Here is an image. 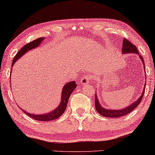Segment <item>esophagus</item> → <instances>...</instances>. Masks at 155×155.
I'll return each instance as SVG.
<instances>
[{
	"instance_id": "obj_1",
	"label": "esophagus",
	"mask_w": 155,
	"mask_h": 155,
	"mask_svg": "<svg viewBox=\"0 0 155 155\" xmlns=\"http://www.w3.org/2000/svg\"><path fill=\"white\" fill-rule=\"evenodd\" d=\"M80 82L82 85H85L89 83V78L87 75H84L82 78V80H80Z\"/></svg>"
}]
</instances>
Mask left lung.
<instances>
[{"mask_svg": "<svg viewBox=\"0 0 155 155\" xmlns=\"http://www.w3.org/2000/svg\"><path fill=\"white\" fill-rule=\"evenodd\" d=\"M128 53H133V54H137L139 55V51L137 49L135 45H134L133 43H131L128 40H127L126 38H124L123 41V46H122V54H128ZM139 57L141 58L144 67H145V63H144V60H143V58H142L140 55H139ZM145 88L146 87L145 86H144L143 92H142L141 95H140V97H139L138 100H137L136 101H135L133 104H132L131 105L128 106V107L124 108V109H121V110H110V109L103 108L102 106L100 105V101L98 100L97 96L95 94V106L96 110H97L101 115L106 117L116 118V117H120L127 115V114L132 112L134 109H135L137 106L140 104L141 101L142 100V97H143L144 92H145Z\"/></svg>", "mask_w": 155, "mask_h": 155, "instance_id": "obj_1", "label": "left lung"}]
</instances>
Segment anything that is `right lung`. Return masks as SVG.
<instances>
[{
	"label": "right lung",
	"mask_w": 155,
	"mask_h": 155,
	"mask_svg": "<svg viewBox=\"0 0 155 155\" xmlns=\"http://www.w3.org/2000/svg\"><path fill=\"white\" fill-rule=\"evenodd\" d=\"M44 39L45 38H39L35 40L34 41L29 43H27L26 45H25V46L17 53V54L15 55L14 60L12 61V67H13V65L14 63L16 62V61L18 60L22 55H23L25 53H27L28 51L35 49V47H38L40 42L43 41ZM76 87H77V85H76L75 81H72V82L66 84L62 91V99H61L60 105L58 106L55 110L51 111V112L47 114H44V115H43V114L42 115H34V114L26 112V111H25L23 109H22V110H23V112L25 114H27L28 116L31 117L32 119H34L35 120L47 121L56 120V119L59 118L62 115L63 113L65 111L66 108H67L68 98L70 97L71 94L73 91H74Z\"/></svg>",
	"instance_id": "1"
}]
</instances>
